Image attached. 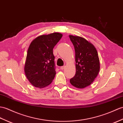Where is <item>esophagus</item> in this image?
Segmentation results:
<instances>
[{
  "mask_svg": "<svg viewBox=\"0 0 123 123\" xmlns=\"http://www.w3.org/2000/svg\"><path fill=\"white\" fill-rule=\"evenodd\" d=\"M64 68H65V66H62V67H61V68H60L61 70H63Z\"/></svg>",
  "mask_w": 123,
  "mask_h": 123,
  "instance_id": "34e87169",
  "label": "esophagus"
}]
</instances>
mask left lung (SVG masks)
Instances as JSON below:
<instances>
[{
  "label": "left lung",
  "mask_w": 123,
  "mask_h": 123,
  "mask_svg": "<svg viewBox=\"0 0 123 123\" xmlns=\"http://www.w3.org/2000/svg\"><path fill=\"white\" fill-rule=\"evenodd\" d=\"M75 52L76 73L70 83L78 88L89 86L98 76L100 69L98 53L95 47L86 39L69 35Z\"/></svg>",
  "instance_id": "left-lung-1"
}]
</instances>
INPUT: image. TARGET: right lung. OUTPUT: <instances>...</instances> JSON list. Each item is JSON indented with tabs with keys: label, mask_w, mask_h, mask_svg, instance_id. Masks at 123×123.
I'll use <instances>...</instances> for the list:
<instances>
[{
	"label": "right lung",
	"mask_w": 123,
	"mask_h": 123,
	"mask_svg": "<svg viewBox=\"0 0 123 123\" xmlns=\"http://www.w3.org/2000/svg\"><path fill=\"white\" fill-rule=\"evenodd\" d=\"M62 37L54 32L37 37L27 51L25 73L33 86L43 88L50 84L56 74L53 49Z\"/></svg>",
	"instance_id": "add662e5"
}]
</instances>
